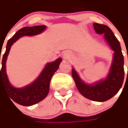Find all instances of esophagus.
I'll use <instances>...</instances> for the list:
<instances>
[{
    "label": "esophagus",
    "instance_id": "34e87169",
    "mask_svg": "<svg viewBox=\"0 0 128 128\" xmlns=\"http://www.w3.org/2000/svg\"><path fill=\"white\" fill-rule=\"evenodd\" d=\"M62 56H63V58L65 59H68V58H70V56H71V54L70 53H69L68 52H66L62 54Z\"/></svg>",
    "mask_w": 128,
    "mask_h": 128
}]
</instances>
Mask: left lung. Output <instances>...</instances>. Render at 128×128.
Here are the masks:
<instances>
[{
	"instance_id": "8db88e82",
	"label": "left lung",
	"mask_w": 128,
	"mask_h": 128,
	"mask_svg": "<svg viewBox=\"0 0 128 128\" xmlns=\"http://www.w3.org/2000/svg\"><path fill=\"white\" fill-rule=\"evenodd\" d=\"M93 25L96 33L104 34L107 42L114 51V59L108 76L105 80L90 86L83 83L74 69L72 70V76L78 90L83 96L94 101L103 102L113 97L123 85L125 74L124 58L120 43L109 27L98 23H94Z\"/></svg>"
}]
</instances>
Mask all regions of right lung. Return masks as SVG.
Masks as SVG:
<instances>
[{
    "instance_id": "right-lung-1",
    "label": "right lung",
    "mask_w": 128,
    "mask_h": 128,
    "mask_svg": "<svg viewBox=\"0 0 128 128\" xmlns=\"http://www.w3.org/2000/svg\"><path fill=\"white\" fill-rule=\"evenodd\" d=\"M45 28L46 27L45 25L23 28L18 31L8 40L7 43L6 51L3 55L2 60V68L0 70V88L1 86H2L10 96L11 98L10 100H13L14 102L21 106H33L40 102V100H43L47 96L50 90V83L51 81L52 77L54 72L58 68L62 59L59 58L54 62L48 63L38 78L31 85L22 88H15L10 85L6 74L5 63L7 57L10 50L11 46L20 37L23 36L36 35L43 32Z\"/></svg>"
}]
</instances>
